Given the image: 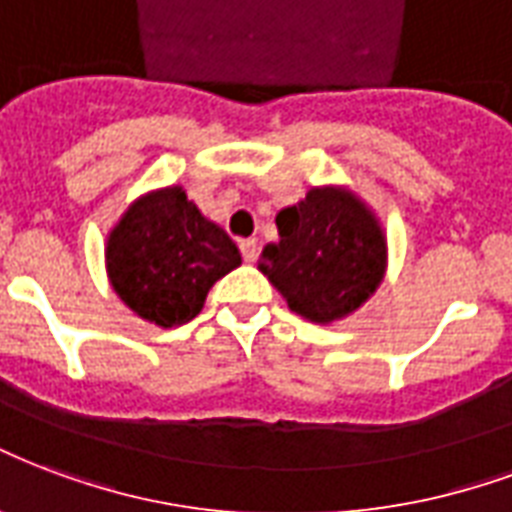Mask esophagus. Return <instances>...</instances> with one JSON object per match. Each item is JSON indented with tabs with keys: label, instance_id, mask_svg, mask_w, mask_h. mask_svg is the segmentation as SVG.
Masks as SVG:
<instances>
[{
	"label": "esophagus",
	"instance_id": "34e87169",
	"mask_svg": "<svg viewBox=\"0 0 512 512\" xmlns=\"http://www.w3.org/2000/svg\"><path fill=\"white\" fill-rule=\"evenodd\" d=\"M241 255H244V260L246 263H252V260H255L257 257V241L255 238H241Z\"/></svg>",
	"mask_w": 512,
	"mask_h": 512
}]
</instances>
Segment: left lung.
I'll use <instances>...</instances> for the list:
<instances>
[{"label":"left lung","instance_id":"obj_1","mask_svg":"<svg viewBox=\"0 0 512 512\" xmlns=\"http://www.w3.org/2000/svg\"><path fill=\"white\" fill-rule=\"evenodd\" d=\"M279 241L263 246L260 271L287 306L312 323L342 320L380 287L385 236L361 200L336 187H314L298 206L276 214Z\"/></svg>","mask_w":512,"mask_h":512}]
</instances>
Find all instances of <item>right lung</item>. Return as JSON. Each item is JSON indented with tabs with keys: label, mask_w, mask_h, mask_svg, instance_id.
<instances>
[{
	"label": "right lung",
	"mask_w": 512,
	"mask_h": 512,
	"mask_svg": "<svg viewBox=\"0 0 512 512\" xmlns=\"http://www.w3.org/2000/svg\"><path fill=\"white\" fill-rule=\"evenodd\" d=\"M111 285L132 312L162 328L189 323L217 279L241 266L233 238L181 187L135 200L105 246Z\"/></svg>",
	"instance_id": "1"
}]
</instances>
